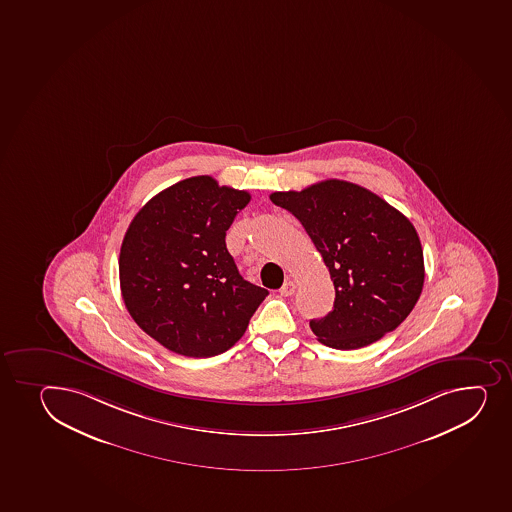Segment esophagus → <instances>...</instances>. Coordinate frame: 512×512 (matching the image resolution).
Listing matches in <instances>:
<instances>
[{
	"label": "esophagus",
	"mask_w": 512,
	"mask_h": 512,
	"mask_svg": "<svg viewBox=\"0 0 512 512\" xmlns=\"http://www.w3.org/2000/svg\"><path fill=\"white\" fill-rule=\"evenodd\" d=\"M279 292L280 296H292V294L296 292V284H294L292 280H287V282H285V284L280 287Z\"/></svg>",
	"instance_id": "34e87169"
}]
</instances>
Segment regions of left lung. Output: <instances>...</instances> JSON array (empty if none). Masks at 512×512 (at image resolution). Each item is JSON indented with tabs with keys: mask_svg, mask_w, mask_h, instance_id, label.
<instances>
[{
	"mask_svg": "<svg viewBox=\"0 0 512 512\" xmlns=\"http://www.w3.org/2000/svg\"><path fill=\"white\" fill-rule=\"evenodd\" d=\"M306 228L329 269L336 299L311 329L329 348L359 349L405 321L422 294L425 267L417 230L383 198L349 181L275 191Z\"/></svg>",
	"mask_w": 512,
	"mask_h": 512,
	"instance_id": "left-lung-1",
	"label": "left lung"
}]
</instances>
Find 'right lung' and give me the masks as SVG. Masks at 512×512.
I'll return each instance as SVG.
<instances>
[{"label":"right lung","mask_w":512,"mask_h":512,"mask_svg":"<svg viewBox=\"0 0 512 512\" xmlns=\"http://www.w3.org/2000/svg\"><path fill=\"white\" fill-rule=\"evenodd\" d=\"M250 193L193 176L139 210L119 255L127 311L164 348L190 358L225 353L269 290L243 279L227 230Z\"/></svg>","instance_id":"obj_1"}]
</instances>
